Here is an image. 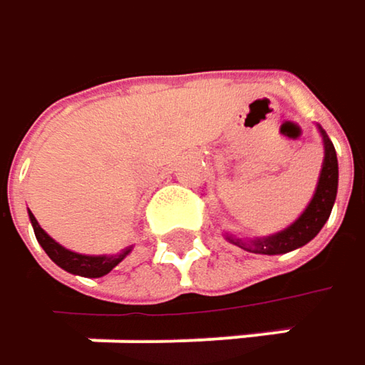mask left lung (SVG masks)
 <instances>
[{"label": "left lung", "instance_id": "left-lung-1", "mask_svg": "<svg viewBox=\"0 0 365 365\" xmlns=\"http://www.w3.org/2000/svg\"><path fill=\"white\" fill-rule=\"evenodd\" d=\"M317 131H319L322 142H324V163H322V171L317 178L314 196H312L309 205L305 207V211L297 217L288 227H284L272 236L238 238L234 234H225V238L232 245L250 250V252H257V255H284V252L305 247L319 234V230L324 227V223L328 221V217L332 213V207L336 200L339 160H336V150L332 146L330 138L326 135V131L319 125H317Z\"/></svg>", "mask_w": 365, "mask_h": 365}]
</instances>
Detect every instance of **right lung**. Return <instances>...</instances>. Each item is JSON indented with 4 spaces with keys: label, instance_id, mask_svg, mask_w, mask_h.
I'll return each instance as SVG.
<instances>
[{
    "label": "right lung",
    "instance_id": "1",
    "mask_svg": "<svg viewBox=\"0 0 365 365\" xmlns=\"http://www.w3.org/2000/svg\"><path fill=\"white\" fill-rule=\"evenodd\" d=\"M29 219H31V225L35 230V236H37V242L41 245V249L48 252V257L58 267H62L64 272L75 274V276L102 278L108 272H113L116 265L133 249V247H127V249H123L120 252H115V255H81V252L64 249L60 242H56L50 234L39 225V221L35 219V215L31 211H29Z\"/></svg>",
    "mask_w": 365,
    "mask_h": 365
}]
</instances>
